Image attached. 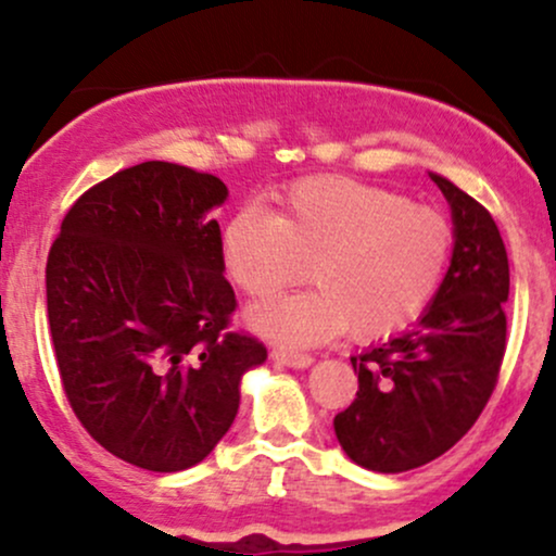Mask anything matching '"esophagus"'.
Masks as SVG:
<instances>
[{
  "label": "esophagus",
  "instance_id": "1",
  "mask_svg": "<svg viewBox=\"0 0 556 556\" xmlns=\"http://www.w3.org/2000/svg\"><path fill=\"white\" fill-rule=\"evenodd\" d=\"M271 361L282 363V366L290 368H308L314 358L305 353H292V350H271Z\"/></svg>",
  "mask_w": 556,
  "mask_h": 556
}]
</instances>
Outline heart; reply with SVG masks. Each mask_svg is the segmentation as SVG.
Segmentation results:
<instances>
[{"mask_svg":"<svg viewBox=\"0 0 556 556\" xmlns=\"http://www.w3.org/2000/svg\"><path fill=\"white\" fill-rule=\"evenodd\" d=\"M274 214L240 206L219 232L222 269L238 290L266 298L311 266L318 287L264 300L248 324L274 342L305 348L350 327L374 342L418 321L442 290L455 227L397 190L311 177L274 195Z\"/></svg>","mask_w":556,"mask_h":556,"instance_id":"b5f03b06","label":"heart"}]
</instances>
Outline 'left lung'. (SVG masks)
<instances>
[{"mask_svg":"<svg viewBox=\"0 0 556 556\" xmlns=\"http://www.w3.org/2000/svg\"><path fill=\"white\" fill-rule=\"evenodd\" d=\"M452 208L444 285L413 329L353 355L358 394L334 416L353 463L402 473L455 446L494 392L507 344V251L496 222L455 182L431 175Z\"/></svg>","mask_w":556,"mask_h":556,"instance_id":"left-lung-1","label":"left lung"}]
</instances>
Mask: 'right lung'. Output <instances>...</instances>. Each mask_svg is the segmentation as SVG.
Wrapping results in <instances>:
<instances>
[{"instance_id":"obj_1","label":"right lung","mask_w":556,"mask_h":556,"mask_svg":"<svg viewBox=\"0 0 556 556\" xmlns=\"http://www.w3.org/2000/svg\"><path fill=\"white\" fill-rule=\"evenodd\" d=\"M227 185L143 162L70 206L47 261V314L67 402L119 460L154 473L201 463L229 431L240 379L266 361L229 331L219 258Z\"/></svg>"}]
</instances>
